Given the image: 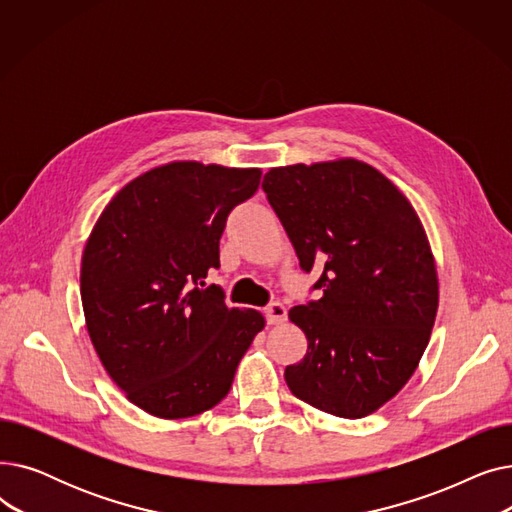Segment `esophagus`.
Instances as JSON below:
<instances>
[{
	"label": "esophagus",
	"instance_id": "obj_1",
	"mask_svg": "<svg viewBox=\"0 0 512 512\" xmlns=\"http://www.w3.org/2000/svg\"><path fill=\"white\" fill-rule=\"evenodd\" d=\"M286 307L282 305V303H272V305H267L265 307V319H267V324H284L286 321Z\"/></svg>",
	"mask_w": 512,
	"mask_h": 512
}]
</instances>
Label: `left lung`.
I'll list each match as a JSON object with an SVG mask.
<instances>
[{
	"label": "left lung",
	"instance_id": "8db88e82",
	"mask_svg": "<svg viewBox=\"0 0 512 512\" xmlns=\"http://www.w3.org/2000/svg\"><path fill=\"white\" fill-rule=\"evenodd\" d=\"M301 270L321 297L290 309L307 355L284 380L307 405L344 419L378 411L415 373L438 311V274L417 211L357 159L263 176Z\"/></svg>",
	"mask_w": 512,
	"mask_h": 512
}]
</instances>
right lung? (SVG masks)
I'll list each match as a JSON object with an SVG mask.
<instances>
[{
    "label": "right lung",
    "instance_id": "right-lung-1",
    "mask_svg": "<svg viewBox=\"0 0 512 512\" xmlns=\"http://www.w3.org/2000/svg\"><path fill=\"white\" fill-rule=\"evenodd\" d=\"M259 168L172 161L128 182L87 240L80 299L95 351L126 398L161 419L199 415L230 392L265 319L230 309L220 286V238L251 199Z\"/></svg>",
    "mask_w": 512,
    "mask_h": 512
}]
</instances>
